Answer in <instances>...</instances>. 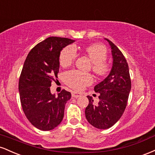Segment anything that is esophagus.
<instances>
[{
    "mask_svg": "<svg viewBox=\"0 0 155 155\" xmlns=\"http://www.w3.org/2000/svg\"><path fill=\"white\" fill-rule=\"evenodd\" d=\"M71 95H72V97H75V98H77V97H80V96L81 95V94L79 93V92H72Z\"/></svg>",
    "mask_w": 155,
    "mask_h": 155,
    "instance_id": "34e87169",
    "label": "esophagus"
}]
</instances>
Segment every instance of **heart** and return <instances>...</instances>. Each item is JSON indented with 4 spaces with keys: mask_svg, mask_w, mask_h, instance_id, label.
Instances as JSON below:
<instances>
[{
    "mask_svg": "<svg viewBox=\"0 0 155 155\" xmlns=\"http://www.w3.org/2000/svg\"><path fill=\"white\" fill-rule=\"evenodd\" d=\"M84 51L92 62V70L98 77H106L111 72V63L106 60L108 50L104 45L95 43L86 46ZM76 58V51L73 46H68L60 51L59 60L61 66L66 68L71 65ZM65 82L71 88L81 90L92 83L90 74L73 70L65 74Z\"/></svg>",
    "mask_w": 155,
    "mask_h": 155,
    "instance_id": "1",
    "label": "heart"
}]
</instances>
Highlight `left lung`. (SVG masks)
Wrapping results in <instances>:
<instances>
[{
    "label": "left lung",
    "mask_w": 155,
    "mask_h": 155,
    "mask_svg": "<svg viewBox=\"0 0 155 155\" xmlns=\"http://www.w3.org/2000/svg\"><path fill=\"white\" fill-rule=\"evenodd\" d=\"M106 40L111 49L113 66L109 75L94 88L99 93L98 104H94L92 97L88 95L89 104L85 108L88 122L98 129L109 128L120 120L127 106L131 89L127 60L114 44Z\"/></svg>",
    "instance_id": "left-lung-1"
}]
</instances>
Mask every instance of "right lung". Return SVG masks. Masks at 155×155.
<instances>
[{"mask_svg":"<svg viewBox=\"0 0 155 155\" xmlns=\"http://www.w3.org/2000/svg\"><path fill=\"white\" fill-rule=\"evenodd\" d=\"M74 41L49 37L31 49L23 65L19 80L21 105L28 121L41 130L54 129L63 119L65 104L71 94L63 90L55 97L50 87L58 78L60 51Z\"/></svg>","mask_w":155,"mask_h":155,"instance_id":"1","label":"right lung"}]
</instances>
